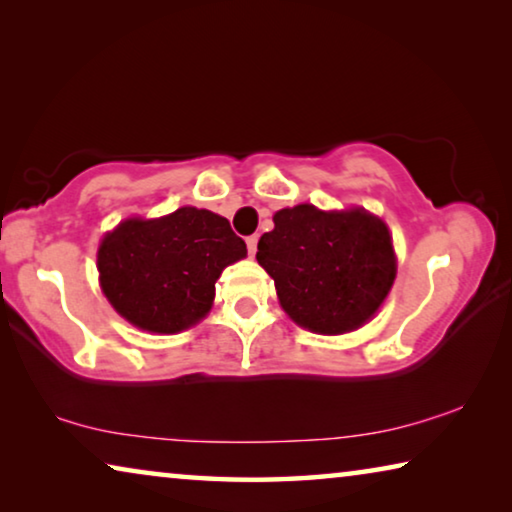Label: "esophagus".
<instances>
[{"label": "esophagus", "mask_w": 512, "mask_h": 512, "mask_svg": "<svg viewBox=\"0 0 512 512\" xmlns=\"http://www.w3.org/2000/svg\"><path fill=\"white\" fill-rule=\"evenodd\" d=\"M257 241H259L257 234H253V237L246 239V243H248V253H250V255L257 253Z\"/></svg>", "instance_id": "obj_1"}]
</instances>
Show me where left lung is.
<instances>
[{
    "instance_id": "left-lung-1",
    "label": "left lung",
    "mask_w": 512,
    "mask_h": 512,
    "mask_svg": "<svg viewBox=\"0 0 512 512\" xmlns=\"http://www.w3.org/2000/svg\"><path fill=\"white\" fill-rule=\"evenodd\" d=\"M273 223L257 243V262L291 319L321 335L369 321L396 275L387 225L364 209L321 212L314 205L280 209Z\"/></svg>"
}]
</instances>
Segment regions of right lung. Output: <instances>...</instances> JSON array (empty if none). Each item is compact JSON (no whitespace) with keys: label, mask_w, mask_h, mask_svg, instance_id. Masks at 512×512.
<instances>
[{"label":"right lung","mask_w":512,"mask_h":512,"mask_svg":"<svg viewBox=\"0 0 512 512\" xmlns=\"http://www.w3.org/2000/svg\"><path fill=\"white\" fill-rule=\"evenodd\" d=\"M227 218L182 207L157 221L129 218L102 239L97 271L109 303L148 332H180L209 312L216 280L246 257Z\"/></svg>","instance_id":"right-lung-1"}]
</instances>
